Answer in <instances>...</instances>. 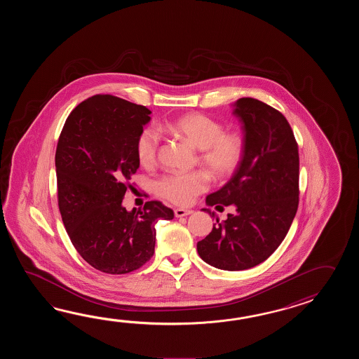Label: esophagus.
Listing matches in <instances>:
<instances>
[{"label": "esophagus", "instance_id": "obj_1", "mask_svg": "<svg viewBox=\"0 0 359 359\" xmlns=\"http://www.w3.org/2000/svg\"><path fill=\"white\" fill-rule=\"evenodd\" d=\"M190 214H192V210H190V209H181V208L175 209V215H176L177 218L186 217V215H190Z\"/></svg>", "mask_w": 359, "mask_h": 359}]
</instances>
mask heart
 <instances>
[{
  "label": "heart",
  "instance_id": "heart-1",
  "mask_svg": "<svg viewBox=\"0 0 359 359\" xmlns=\"http://www.w3.org/2000/svg\"><path fill=\"white\" fill-rule=\"evenodd\" d=\"M168 130L186 140L198 153V161L217 180H226L235 173L244 155V142L235 132H223L221 123L200 113L182 115L168 124ZM161 146L158 132L147 128L137 140L138 161L150 168L156 163ZM209 177L203 172L168 175L156 183L163 198L178 205H189L194 198L208 190Z\"/></svg>",
  "mask_w": 359,
  "mask_h": 359
}]
</instances>
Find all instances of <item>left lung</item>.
Wrapping results in <instances>:
<instances>
[{
  "instance_id": "left-lung-1",
  "label": "left lung",
  "mask_w": 359,
  "mask_h": 359,
  "mask_svg": "<svg viewBox=\"0 0 359 359\" xmlns=\"http://www.w3.org/2000/svg\"><path fill=\"white\" fill-rule=\"evenodd\" d=\"M233 114L243 123V161L221 190L206 196V205H232L235 212L217 219L198 243L200 258L224 271L267 259L287 235L299 204L298 144L286 118L252 97L237 100Z\"/></svg>"
}]
</instances>
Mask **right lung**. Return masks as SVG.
<instances>
[{
	"instance_id": "obj_1",
	"label": "right lung",
	"mask_w": 359,
	"mask_h": 359,
	"mask_svg": "<svg viewBox=\"0 0 359 359\" xmlns=\"http://www.w3.org/2000/svg\"><path fill=\"white\" fill-rule=\"evenodd\" d=\"M147 107L111 95H95L70 113L55 165L61 218L72 244L90 266L110 275L142 267L154 255L155 224L173 219L161 201L123 206L137 172V140L150 122Z\"/></svg>"
}]
</instances>
